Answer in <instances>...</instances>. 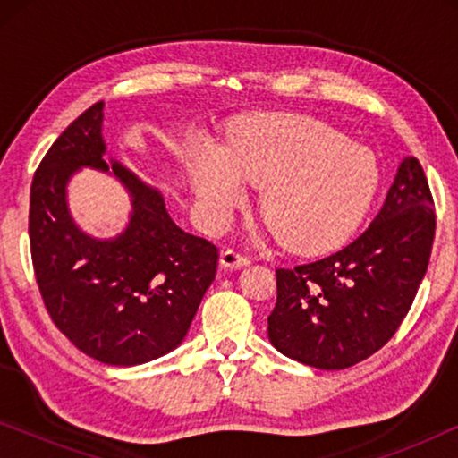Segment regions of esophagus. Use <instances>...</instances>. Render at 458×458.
<instances>
[{"instance_id":"obj_1","label":"esophagus","mask_w":458,"mask_h":458,"mask_svg":"<svg viewBox=\"0 0 458 458\" xmlns=\"http://www.w3.org/2000/svg\"><path fill=\"white\" fill-rule=\"evenodd\" d=\"M250 265V256L240 252L235 248H225L221 252V267L223 268H240Z\"/></svg>"}]
</instances>
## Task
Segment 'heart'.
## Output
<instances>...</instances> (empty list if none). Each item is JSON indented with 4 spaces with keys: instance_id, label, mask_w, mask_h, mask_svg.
<instances>
[{
    "instance_id": "1",
    "label": "heart",
    "mask_w": 458,
    "mask_h": 458,
    "mask_svg": "<svg viewBox=\"0 0 458 458\" xmlns=\"http://www.w3.org/2000/svg\"><path fill=\"white\" fill-rule=\"evenodd\" d=\"M191 183L210 223L246 204L244 183L262 187L260 212L285 248L321 254L352 235L379 183L373 156L335 129L296 114H268L240 124L223 154L198 148Z\"/></svg>"
}]
</instances>
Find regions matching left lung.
<instances>
[{"mask_svg":"<svg viewBox=\"0 0 458 458\" xmlns=\"http://www.w3.org/2000/svg\"><path fill=\"white\" fill-rule=\"evenodd\" d=\"M436 206L421 162L404 158L375 221L340 252L277 268L268 340L304 365L340 371L396 334L429 265Z\"/></svg>","mask_w":458,"mask_h":458,"instance_id":"1","label":"left lung"}]
</instances>
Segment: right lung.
I'll list each match as a JSON object with an SVG mask.
<instances>
[{
  "label": "right lung",
  "instance_id": "right-lung-1",
  "mask_svg": "<svg viewBox=\"0 0 458 458\" xmlns=\"http://www.w3.org/2000/svg\"><path fill=\"white\" fill-rule=\"evenodd\" d=\"M102 108L74 118L35 171L30 259L55 327L91 359L133 367L183 342L216 277L218 248L177 227L160 193L129 168L106 165ZM81 165L112 170L134 196L130 227L114 241H93L72 223L65 183Z\"/></svg>",
  "mask_w": 458,
  "mask_h": 458
}]
</instances>
